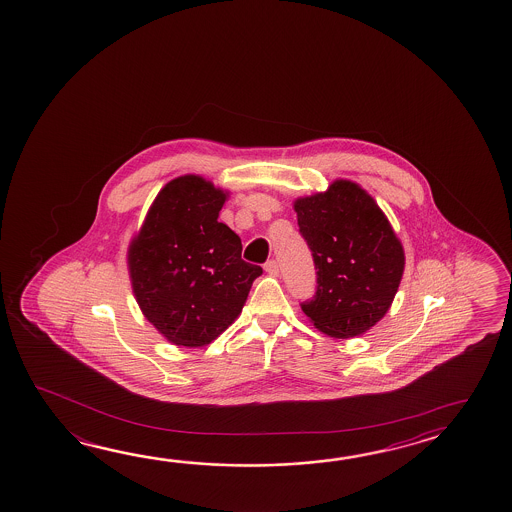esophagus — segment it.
Wrapping results in <instances>:
<instances>
[{
  "label": "esophagus",
  "mask_w": 512,
  "mask_h": 512,
  "mask_svg": "<svg viewBox=\"0 0 512 512\" xmlns=\"http://www.w3.org/2000/svg\"><path fill=\"white\" fill-rule=\"evenodd\" d=\"M263 269H265V272L269 274V276H278L280 274V265H278V261L276 260H269L265 265H263Z\"/></svg>",
  "instance_id": "1"
}]
</instances>
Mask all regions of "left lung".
Masks as SVG:
<instances>
[{
	"label": "left lung",
	"instance_id": "left-lung-1",
	"mask_svg": "<svg viewBox=\"0 0 512 512\" xmlns=\"http://www.w3.org/2000/svg\"><path fill=\"white\" fill-rule=\"evenodd\" d=\"M316 267V294L301 311L331 338L369 331L391 309L405 252L371 194L349 180L294 201Z\"/></svg>",
	"mask_w": 512,
	"mask_h": 512
}]
</instances>
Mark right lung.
<instances>
[{
    "label": "right lung",
    "instance_id": "1",
    "mask_svg": "<svg viewBox=\"0 0 512 512\" xmlns=\"http://www.w3.org/2000/svg\"><path fill=\"white\" fill-rule=\"evenodd\" d=\"M229 192L196 174L169 181L152 201L127 254L141 312L167 341L205 347L241 309L260 265L241 260V240L218 221Z\"/></svg>",
    "mask_w": 512,
    "mask_h": 512
}]
</instances>
